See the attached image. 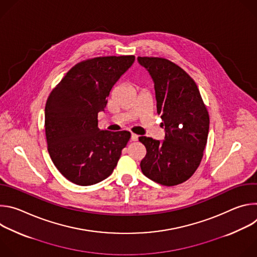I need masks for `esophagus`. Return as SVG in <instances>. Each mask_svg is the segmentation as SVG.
Here are the masks:
<instances>
[{
	"label": "esophagus",
	"mask_w": 257,
	"mask_h": 257,
	"mask_svg": "<svg viewBox=\"0 0 257 257\" xmlns=\"http://www.w3.org/2000/svg\"><path fill=\"white\" fill-rule=\"evenodd\" d=\"M131 140H132V141H137V140H138V135L132 134V135H131Z\"/></svg>",
	"instance_id": "obj_1"
}]
</instances>
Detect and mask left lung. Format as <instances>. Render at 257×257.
Masks as SVG:
<instances>
[{"label": "left lung", "instance_id": "left-lung-1", "mask_svg": "<svg viewBox=\"0 0 257 257\" xmlns=\"http://www.w3.org/2000/svg\"><path fill=\"white\" fill-rule=\"evenodd\" d=\"M155 82L157 113L166 136L163 142L141 136L146 155L142 173L164 186L187 181L199 167L205 149L209 116L195 81L180 66L160 57H138Z\"/></svg>", "mask_w": 257, "mask_h": 257}]
</instances>
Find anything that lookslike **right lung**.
<instances>
[{"mask_svg": "<svg viewBox=\"0 0 257 257\" xmlns=\"http://www.w3.org/2000/svg\"><path fill=\"white\" fill-rule=\"evenodd\" d=\"M134 60L130 55L81 61L67 72L48 97V152L59 172L74 184L88 186L107 178L131 137L128 131L99 130L97 115Z\"/></svg>", "mask_w": 257, "mask_h": 257, "instance_id": "1", "label": "right lung"}]
</instances>
